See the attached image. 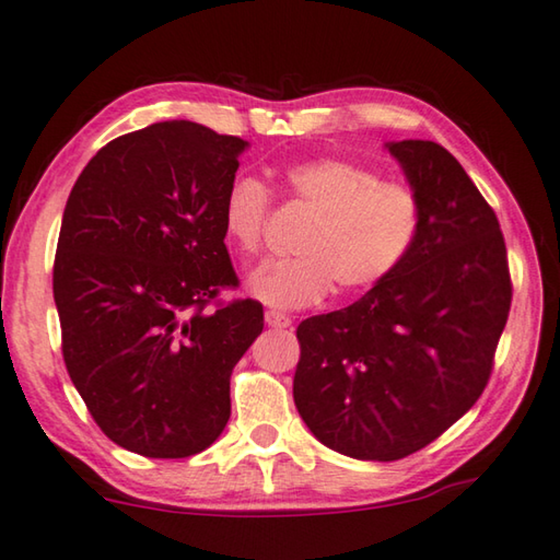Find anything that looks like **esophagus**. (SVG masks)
Masks as SVG:
<instances>
[{"instance_id": "esophagus-1", "label": "esophagus", "mask_w": 560, "mask_h": 560, "mask_svg": "<svg viewBox=\"0 0 560 560\" xmlns=\"http://www.w3.org/2000/svg\"><path fill=\"white\" fill-rule=\"evenodd\" d=\"M264 320H267L269 328H289L291 325V318L287 313H279V311H267L264 313Z\"/></svg>"}]
</instances>
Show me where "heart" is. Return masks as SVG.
Wrapping results in <instances>:
<instances>
[{
    "label": "heart",
    "instance_id": "obj_1",
    "mask_svg": "<svg viewBox=\"0 0 560 560\" xmlns=\"http://www.w3.org/2000/svg\"><path fill=\"white\" fill-rule=\"evenodd\" d=\"M279 192L308 210L299 259L269 261L249 277V291L273 308H306L335 287L338 296L380 287L409 257L423 228V202L409 183L384 180L350 159H311L281 171ZM271 210V190L237 176L222 200V230L245 257H257Z\"/></svg>",
    "mask_w": 560,
    "mask_h": 560
}]
</instances>
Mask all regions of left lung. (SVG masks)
Wrapping results in <instances>:
<instances>
[{
	"label": "left lung",
	"instance_id": "8db88e82",
	"mask_svg": "<svg viewBox=\"0 0 560 560\" xmlns=\"http://www.w3.org/2000/svg\"><path fill=\"white\" fill-rule=\"evenodd\" d=\"M423 202L409 257L352 306L296 328L293 401L323 445L399 460L480 399L510 318L512 277L490 202L435 141L389 144Z\"/></svg>",
	"mask_w": 560,
	"mask_h": 560
}]
</instances>
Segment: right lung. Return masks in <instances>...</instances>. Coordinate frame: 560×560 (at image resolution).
Returning <instances> with one entry per match:
<instances>
[{"label":"right lung","mask_w":560,"mask_h":560,"mask_svg":"<svg viewBox=\"0 0 560 560\" xmlns=\"http://www.w3.org/2000/svg\"><path fill=\"white\" fill-rule=\"evenodd\" d=\"M247 141L196 121L112 139L70 190L54 261L66 370L109 441L188 457L230 419V374L264 328L225 247ZM213 308L210 310L209 306Z\"/></svg>","instance_id":"add662e5"}]
</instances>
